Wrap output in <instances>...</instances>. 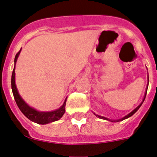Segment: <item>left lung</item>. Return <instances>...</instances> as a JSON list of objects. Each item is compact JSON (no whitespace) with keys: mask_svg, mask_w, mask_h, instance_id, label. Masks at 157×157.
<instances>
[{"mask_svg":"<svg viewBox=\"0 0 157 157\" xmlns=\"http://www.w3.org/2000/svg\"><path fill=\"white\" fill-rule=\"evenodd\" d=\"M147 89H148V87H147ZM146 93H147V91H146ZM145 96H146V94H145V98H144V99H143V101H142V102L141 103L140 105H138V106L137 107L136 109H134L133 111H132V112H131V113H130L128 114V115H127L126 117H124V118H122V119H121V120H117V121H123V120H125V119H127V118H128V117H131V116L133 115L134 113H136L137 111H138V109L140 108V106H141V105H142V103H143L144 100H145ZM96 116H97V117H99V118H101V119H103V120H106V121H110L109 119H107V118H105V117H101V116H98V115H96ZM113 121H113H114V122H115V121Z\"/></svg>","mask_w":157,"mask_h":157,"instance_id":"1","label":"left lung"}]
</instances>
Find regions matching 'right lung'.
<instances>
[{
	"label": "right lung",
	"mask_w": 157,
	"mask_h": 157,
	"mask_svg": "<svg viewBox=\"0 0 157 157\" xmlns=\"http://www.w3.org/2000/svg\"><path fill=\"white\" fill-rule=\"evenodd\" d=\"M21 50L19 51L18 53L16 54L15 57V64L16 63V60L19 57V55L20 53ZM12 93H13L14 98L15 100V102H16L17 105L19 108V109L21 110V112L27 117L28 119L30 120L31 121H33V122L36 123V124H48V123L53 122V121H56L59 120L63 117V114L65 113V111H66V101H65L64 104L63 105V106L61 107L59 109L56 110V111H53V112H48V113H44V112H38L36 110H35L34 109L31 108L29 105L26 104L23 100L22 99V98L20 97V95L19 94V92L17 91L16 86H15V67H14L13 72H12Z\"/></svg>",
	"instance_id": "add662e5"
}]
</instances>
